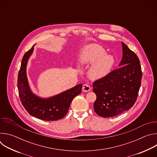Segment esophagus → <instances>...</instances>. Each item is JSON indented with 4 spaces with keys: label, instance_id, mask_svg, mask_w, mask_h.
<instances>
[{
    "label": "esophagus",
    "instance_id": "esophagus-1",
    "mask_svg": "<svg viewBox=\"0 0 157 157\" xmlns=\"http://www.w3.org/2000/svg\"><path fill=\"white\" fill-rule=\"evenodd\" d=\"M82 91L84 92H89L91 91V87L89 86V85L87 84H84L82 86Z\"/></svg>",
    "mask_w": 157,
    "mask_h": 157
}]
</instances>
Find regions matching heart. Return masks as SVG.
<instances>
[{
	"label": "heart",
	"mask_w": 157,
	"mask_h": 157,
	"mask_svg": "<svg viewBox=\"0 0 157 157\" xmlns=\"http://www.w3.org/2000/svg\"><path fill=\"white\" fill-rule=\"evenodd\" d=\"M104 48L97 44L86 45L79 56V62L84 65L92 64L88 75L92 79H99L107 76L114 64V57L105 54Z\"/></svg>",
	"instance_id": "1"
}]
</instances>
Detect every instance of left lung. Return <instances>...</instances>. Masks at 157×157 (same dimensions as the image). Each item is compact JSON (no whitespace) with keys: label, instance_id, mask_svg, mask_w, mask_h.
<instances>
[{"label":"left lung","instance_id":"8db88e82","mask_svg":"<svg viewBox=\"0 0 157 157\" xmlns=\"http://www.w3.org/2000/svg\"><path fill=\"white\" fill-rule=\"evenodd\" d=\"M121 43L123 55L120 68L95 81L93 85L96 94L94 109L101 117H112L128 110L139 94L142 77L139 59Z\"/></svg>","mask_w":157,"mask_h":157}]
</instances>
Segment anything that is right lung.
<instances>
[{
    "instance_id": "obj_1",
    "label": "right lung",
    "mask_w": 157,
    "mask_h": 157,
    "mask_svg": "<svg viewBox=\"0 0 157 157\" xmlns=\"http://www.w3.org/2000/svg\"><path fill=\"white\" fill-rule=\"evenodd\" d=\"M33 47L25 53L22 58L18 75L17 86L21 102L33 117L47 121L61 119L68 113L74 98L81 93L82 85L79 84L48 99H42L35 95L30 88L26 74L27 62L33 52Z\"/></svg>"
}]
</instances>
